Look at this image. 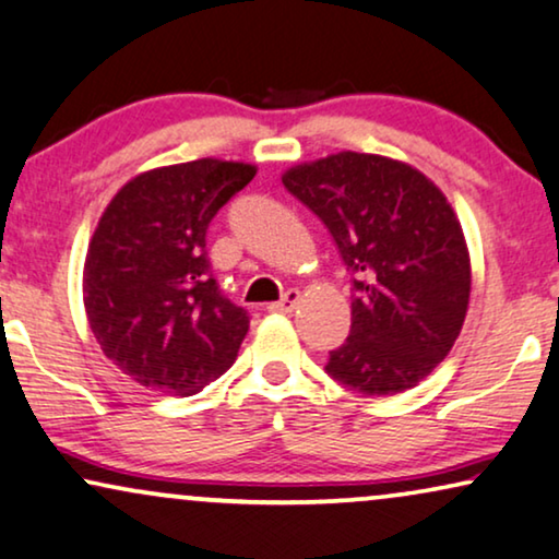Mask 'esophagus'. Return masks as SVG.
<instances>
[{"label":"esophagus","mask_w":559,"mask_h":559,"mask_svg":"<svg viewBox=\"0 0 559 559\" xmlns=\"http://www.w3.org/2000/svg\"><path fill=\"white\" fill-rule=\"evenodd\" d=\"M298 301H301V290L298 288H288L286 294L281 296V301H276V304H271L269 309L271 311H276V313H290L298 306Z\"/></svg>","instance_id":"obj_1"}]
</instances>
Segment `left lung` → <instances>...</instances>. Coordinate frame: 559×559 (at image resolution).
Instances as JSON below:
<instances>
[{"mask_svg":"<svg viewBox=\"0 0 559 559\" xmlns=\"http://www.w3.org/2000/svg\"><path fill=\"white\" fill-rule=\"evenodd\" d=\"M283 187L324 223L355 283L349 336L326 374L367 397L418 384L451 352L471 294L443 192L407 164L357 152L298 164Z\"/></svg>","mask_w":559,"mask_h":559,"instance_id":"obj_1","label":"left lung"}]
</instances>
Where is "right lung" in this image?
I'll list each match as a JSON object with an SVG mask.
<instances>
[{
  "instance_id": "1",
  "label": "right lung",
  "mask_w": 559,
  "mask_h": 559,
  "mask_svg": "<svg viewBox=\"0 0 559 559\" xmlns=\"http://www.w3.org/2000/svg\"><path fill=\"white\" fill-rule=\"evenodd\" d=\"M255 167L198 159L121 187L93 233L83 271L88 324L133 382L194 395L233 367L250 317L223 296L207 261V227Z\"/></svg>"
}]
</instances>
